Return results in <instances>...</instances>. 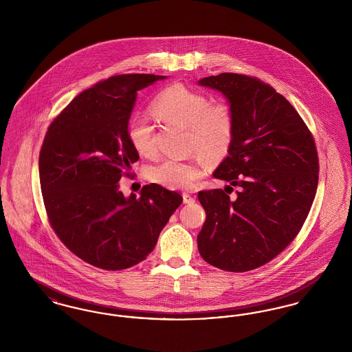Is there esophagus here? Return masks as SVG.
<instances>
[{"mask_svg": "<svg viewBox=\"0 0 352 352\" xmlns=\"http://www.w3.org/2000/svg\"><path fill=\"white\" fill-rule=\"evenodd\" d=\"M195 201V198L192 197V195H190V194H184V204H192Z\"/></svg>", "mask_w": 352, "mask_h": 352, "instance_id": "esophagus-1", "label": "esophagus"}]
</instances>
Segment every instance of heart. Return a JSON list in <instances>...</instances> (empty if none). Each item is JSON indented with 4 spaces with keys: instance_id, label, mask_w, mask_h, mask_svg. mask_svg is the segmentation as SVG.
<instances>
[{
    "instance_id": "1",
    "label": "heart",
    "mask_w": 352,
    "mask_h": 352,
    "mask_svg": "<svg viewBox=\"0 0 352 352\" xmlns=\"http://www.w3.org/2000/svg\"><path fill=\"white\" fill-rule=\"evenodd\" d=\"M154 116L164 122L190 131L191 151L207 161L223 160L232 145L234 118L231 105L224 100L212 101L199 91L184 84L166 87L153 102ZM128 137L140 155L154 154L153 128L145 120H135L128 128ZM207 164L199 161L166 160L151 170V178L168 188L188 190L206 174Z\"/></svg>"
}]
</instances>
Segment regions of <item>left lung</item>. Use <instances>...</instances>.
Segmentation results:
<instances>
[{"mask_svg": "<svg viewBox=\"0 0 352 352\" xmlns=\"http://www.w3.org/2000/svg\"><path fill=\"white\" fill-rule=\"evenodd\" d=\"M198 84L221 92L232 108V145L214 177L240 187L234 201L221 188L198 192L206 211L198 250L212 267L247 272L301 231L317 192L318 153L298 112L269 84L232 72Z\"/></svg>", "mask_w": 352, "mask_h": 352, "instance_id": "1", "label": "left lung"}]
</instances>
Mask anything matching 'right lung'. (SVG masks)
I'll return each instance as SVG.
<instances>
[{
	"mask_svg": "<svg viewBox=\"0 0 352 352\" xmlns=\"http://www.w3.org/2000/svg\"><path fill=\"white\" fill-rule=\"evenodd\" d=\"M166 76H112L79 94L47 129L39 181L51 227L69 251L105 270L146 258L182 197L146 184L124 197L118 181L140 157L128 124L137 91Z\"/></svg>",
	"mask_w": 352,
	"mask_h": 352,
	"instance_id": "right-lung-1",
	"label": "right lung"
}]
</instances>
